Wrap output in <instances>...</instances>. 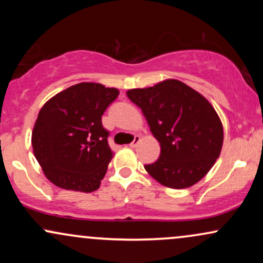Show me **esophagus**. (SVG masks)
Listing matches in <instances>:
<instances>
[{
    "mask_svg": "<svg viewBox=\"0 0 263 263\" xmlns=\"http://www.w3.org/2000/svg\"><path fill=\"white\" fill-rule=\"evenodd\" d=\"M140 141H141V137H140V136L136 135V136H135V138H134V141H132L131 143H129V147H131V148H135V147L137 146L138 142H140Z\"/></svg>",
    "mask_w": 263,
    "mask_h": 263,
    "instance_id": "obj_1",
    "label": "esophagus"
}]
</instances>
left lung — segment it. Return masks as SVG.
Segmentation results:
<instances>
[{"label":"left lung","instance_id":"left-lung-1","mask_svg":"<svg viewBox=\"0 0 263 263\" xmlns=\"http://www.w3.org/2000/svg\"><path fill=\"white\" fill-rule=\"evenodd\" d=\"M128 99L141 108L161 155L144 170L172 189L194 185L219 158L224 142L221 120L201 93L176 79L131 89Z\"/></svg>","mask_w":263,"mask_h":263}]
</instances>
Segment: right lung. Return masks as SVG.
Returning <instances> with one entry per match:
<instances>
[{"instance_id": "add662e5", "label": "right lung", "mask_w": 263, "mask_h": 263, "mask_svg": "<svg viewBox=\"0 0 263 263\" xmlns=\"http://www.w3.org/2000/svg\"><path fill=\"white\" fill-rule=\"evenodd\" d=\"M119 93L116 87L80 83L41 108L32 131L33 153L54 185L83 193L99 189L114 157L101 116Z\"/></svg>"}]
</instances>
